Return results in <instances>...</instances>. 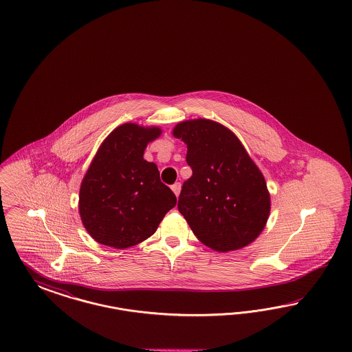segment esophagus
Wrapping results in <instances>:
<instances>
[{"label":"esophagus","instance_id":"esophagus-1","mask_svg":"<svg viewBox=\"0 0 352 352\" xmlns=\"http://www.w3.org/2000/svg\"><path fill=\"white\" fill-rule=\"evenodd\" d=\"M171 190L175 193V196L178 197V196H179V192H181V183H174V184L171 186Z\"/></svg>","mask_w":352,"mask_h":352}]
</instances>
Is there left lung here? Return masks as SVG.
<instances>
[{"label":"left lung","instance_id":"obj_1","mask_svg":"<svg viewBox=\"0 0 352 352\" xmlns=\"http://www.w3.org/2000/svg\"><path fill=\"white\" fill-rule=\"evenodd\" d=\"M173 135L187 144L192 177L178 210L192 232L215 252L249 245L263 231L271 200L263 174L230 129L206 118L179 122Z\"/></svg>","mask_w":352,"mask_h":352}]
</instances>
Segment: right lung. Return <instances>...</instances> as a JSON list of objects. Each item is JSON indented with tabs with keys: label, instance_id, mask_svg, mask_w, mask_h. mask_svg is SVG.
I'll list each match as a JSON object with an SVG mask.
<instances>
[{
	"label": "right lung",
	"instance_id": "right-lung-1",
	"mask_svg": "<svg viewBox=\"0 0 352 352\" xmlns=\"http://www.w3.org/2000/svg\"><path fill=\"white\" fill-rule=\"evenodd\" d=\"M161 129L122 124L107 137L80 188L78 210L86 231L102 245L125 249L156 232L177 197L160 181L156 164L143 159Z\"/></svg>",
	"mask_w": 352,
	"mask_h": 352
}]
</instances>
